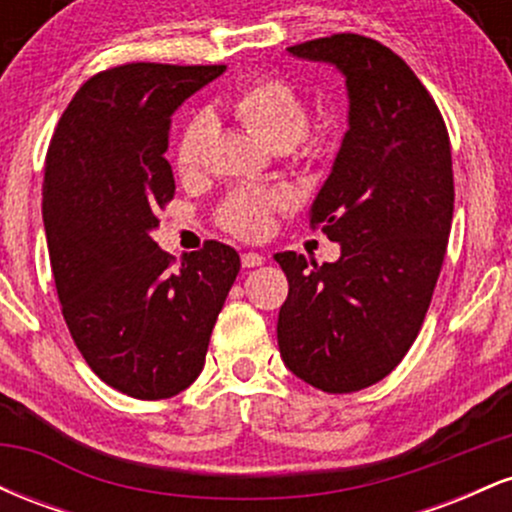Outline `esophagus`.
<instances>
[{
	"label": "esophagus",
	"instance_id": "34e87169",
	"mask_svg": "<svg viewBox=\"0 0 512 512\" xmlns=\"http://www.w3.org/2000/svg\"><path fill=\"white\" fill-rule=\"evenodd\" d=\"M240 260H243V267H248V269L262 267L264 255H260V252H243V257H240Z\"/></svg>",
	"mask_w": 512,
	"mask_h": 512
}]
</instances>
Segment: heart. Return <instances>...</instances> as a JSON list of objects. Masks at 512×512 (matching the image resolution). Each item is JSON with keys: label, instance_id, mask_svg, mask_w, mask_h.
I'll return each instance as SVG.
<instances>
[{"label": "heart", "instance_id": "b5f03b06", "mask_svg": "<svg viewBox=\"0 0 512 512\" xmlns=\"http://www.w3.org/2000/svg\"><path fill=\"white\" fill-rule=\"evenodd\" d=\"M231 113L274 149H289L296 142H305L308 149H313V139L305 134L308 105L301 93L279 76H260L240 86L231 98ZM207 139V117H192L182 129L175 154V168L180 175L197 173ZM281 204H286V199L279 192H233L221 204L219 223L240 238H260L269 231L272 211Z\"/></svg>", "mask_w": 512, "mask_h": 512}]
</instances>
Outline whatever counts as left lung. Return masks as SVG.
Instances as JSON below:
<instances>
[{"mask_svg":"<svg viewBox=\"0 0 512 512\" xmlns=\"http://www.w3.org/2000/svg\"><path fill=\"white\" fill-rule=\"evenodd\" d=\"M289 52L344 74L349 129L310 209L342 255L276 252L289 279L276 339L293 375L346 395L390 375L424 325L455 207L450 137L426 86L378 40L334 33Z\"/></svg>","mask_w":512,"mask_h":512,"instance_id":"8db88e82","label":"left lung"}]
</instances>
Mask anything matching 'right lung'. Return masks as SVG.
<instances>
[{
  "label": "right lung",
  "mask_w": 512,
  "mask_h": 512,
  "mask_svg": "<svg viewBox=\"0 0 512 512\" xmlns=\"http://www.w3.org/2000/svg\"><path fill=\"white\" fill-rule=\"evenodd\" d=\"M223 64L132 62L91 76L45 158L43 223L57 298L93 373L137 399H166L204 368L211 330L240 272L231 245L173 257L151 231L175 195L170 117Z\"/></svg>",
  "instance_id": "right-lung-1"
}]
</instances>
